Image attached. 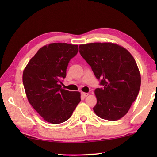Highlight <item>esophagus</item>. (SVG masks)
<instances>
[{
    "instance_id": "34e87169",
    "label": "esophagus",
    "mask_w": 157,
    "mask_h": 157,
    "mask_svg": "<svg viewBox=\"0 0 157 157\" xmlns=\"http://www.w3.org/2000/svg\"><path fill=\"white\" fill-rule=\"evenodd\" d=\"M81 95H82V96L83 97V98H86V97H87L89 95V94H87V93H84V92H82V94H81Z\"/></svg>"
}]
</instances>
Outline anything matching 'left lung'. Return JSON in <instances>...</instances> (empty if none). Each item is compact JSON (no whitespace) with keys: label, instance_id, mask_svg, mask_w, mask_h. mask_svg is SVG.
<instances>
[{"label":"left lung","instance_id":"8db88e82","mask_svg":"<svg viewBox=\"0 0 157 157\" xmlns=\"http://www.w3.org/2000/svg\"><path fill=\"white\" fill-rule=\"evenodd\" d=\"M79 52L102 86L95 90L94 112L105 120L121 118L140 90V75L136 61L128 50L111 43L80 45Z\"/></svg>","mask_w":157,"mask_h":157}]
</instances>
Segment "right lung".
<instances>
[{
  "instance_id": "right-lung-1",
  "label": "right lung",
  "mask_w": 157,
  "mask_h": 157,
  "mask_svg": "<svg viewBox=\"0 0 157 157\" xmlns=\"http://www.w3.org/2000/svg\"><path fill=\"white\" fill-rule=\"evenodd\" d=\"M78 46L53 43L39 49L26 66L23 83L30 104L45 121L52 124L71 118L80 102V94L62 88L70 60Z\"/></svg>"
}]
</instances>
